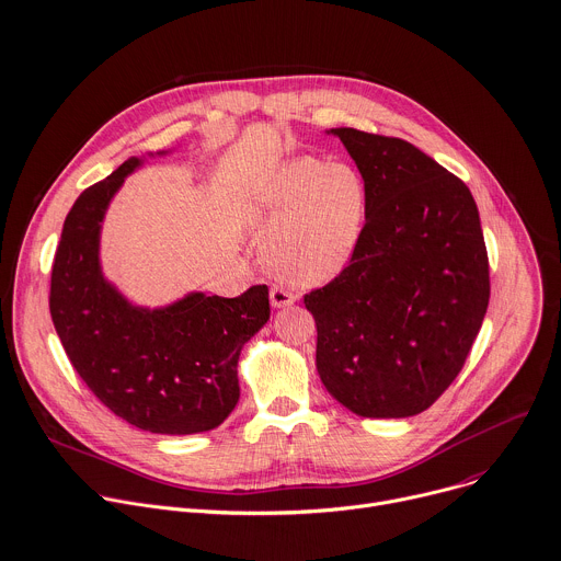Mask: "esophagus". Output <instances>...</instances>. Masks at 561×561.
I'll return each mask as SVG.
<instances>
[{"mask_svg": "<svg viewBox=\"0 0 561 561\" xmlns=\"http://www.w3.org/2000/svg\"><path fill=\"white\" fill-rule=\"evenodd\" d=\"M270 296H272V305H274V307H285V305H291V302L296 300V294L289 291V289L283 287V285H272Z\"/></svg>", "mask_w": 561, "mask_h": 561, "instance_id": "obj_1", "label": "esophagus"}]
</instances>
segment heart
<instances>
[{"label": "heart", "mask_w": 561, "mask_h": 561, "mask_svg": "<svg viewBox=\"0 0 561 561\" xmlns=\"http://www.w3.org/2000/svg\"><path fill=\"white\" fill-rule=\"evenodd\" d=\"M367 209L363 178L347 164L314 158L283 162L247 186L242 216L274 229L267 263L298 287L334 278L360 238Z\"/></svg>", "instance_id": "1"}]
</instances>
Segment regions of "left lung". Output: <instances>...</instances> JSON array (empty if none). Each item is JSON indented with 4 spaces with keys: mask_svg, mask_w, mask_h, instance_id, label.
<instances>
[{
    "mask_svg": "<svg viewBox=\"0 0 561 561\" xmlns=\"http://www.w3.org/2000/svg\"><path fill=\"white\" fill-rule=\"evenodd\" d=\"M356 162L367 209L347 267L305 294L328 392L367 419L427 410L481 330L490 267L463 180L401 138L332 129Z\"/></svg>",
    "mask_w": 561,
    "mask_h": 561,
    "instance_id": "1",
    "label": "left lung"
}]
</instances>
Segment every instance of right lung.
I'll return each mask as SVG.
<instances>
[{"label": "right lung", "mask_w": 561, "mask_h": 561, "mask_svg": "<svg viewBox=\"0 0 561 561\" xmlns=\"http://www.w3.org/2000/svg\"><path fill=\"white\" fill-rule=\"evenodd\" d=\"M140 158L122 162L71 207L50 272V319L89 390L119 419L156 434L218 427L236 408L238 356L270 321V289L236 298L194 291L145 309L100 270L104 211Z\"/></svg>", "instance_id": "right-lung-1"}]
</instances>
